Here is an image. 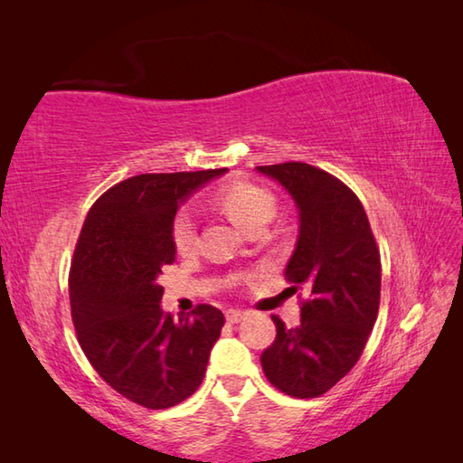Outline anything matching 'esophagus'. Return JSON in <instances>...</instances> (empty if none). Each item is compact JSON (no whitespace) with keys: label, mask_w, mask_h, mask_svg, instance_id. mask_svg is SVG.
Returning a JSON list of instances; mask_svg holds the SVG:
<instances>
[{"label":"esophagus","mask_w":463,"mask_h":463,"mask_svg":"<svg viewBox=\"0 0 463 463\" xmlns=\"http://www.w3.org/2000/svg\"><path fill=\"white\" fill-rule=\"evenodd\" d=\"M242 318H245V312H242V310H234V308L226 310V320H229L231 325L239 323V320H242Z\"/></svg>","instance_id":"1"}]
</instances>
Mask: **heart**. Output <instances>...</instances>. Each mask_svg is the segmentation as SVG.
Here are the masks:
<instances>
[{
	"label": "heart",
	"mask_w": 463,
	"mask_h": 463,
	"mask_svg": "<svg viewBox=\"0 0 463 463\" xmlns=\"http://www.w3.org/2000/svg\"><path fill=\"white\" fill-rule=\"evenodd\" d=\"M216 202L231 221L237 222L242 231L253 232L268 226L273 216L278 213L276 195L269 190L255 184H231L224 185L221 192L216 194ZM171 237H174V245L177 250H190L195 242V218L190 210H179L171 224Z\"/></svg>",
	"instance_id": "heart-1"
}]
</instances>
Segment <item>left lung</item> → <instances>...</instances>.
Listing matches in <instances>:
<instances>
[{
	"instance_id": "left-lung-1",
	"label": "left lung",
	"mask_w": 463,
	"mask_h": 463,
	"mask_svg": "<svg viewBox=\"0 0 463 463\" xmlns=\"http://www.w3.org/2000/svg\"><path fill=\"white\" fill-rule=\"evenodd\" d=\"M257 171L286 187L300 210V234L286 265L292 292L307 289L300 325L286 328L261 354L271 386L294 398L331 390L362 357L380 308L382 263L367 214L341 179L308 163Z\"/></svg>"
}]
</instances>
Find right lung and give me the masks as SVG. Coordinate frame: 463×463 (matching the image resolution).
Listing matches in <instances>:
<instances>
[{
    "label": "right lung",
    "instance_id": "add662e5",
    "mask_svg": "<svg viewBox=\"0 0 463 463\" xmlns=\"http://www.w3.org/2000/svg\"><path fill=\"white\" fill-rule=\"evenodd\" d=\"M224 169L143 174L109 187L77 239L69 300L85 357L130 402L171 409L200 388L224 315L198 304L175 320L163 312L156 276L175 261L171 224L195 187Z\"/></svg>",
    "mask_w": 463,
    "mask_h": 463
}]
</instances>
